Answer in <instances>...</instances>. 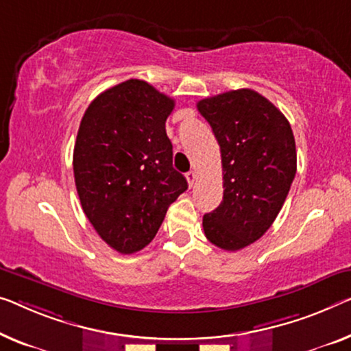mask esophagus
I'll list each match as a JSON object with an SVG mask.
<instances>
[{
    "label": "esophagus",
    "mask_w": 351,
    "mask_h": 351,
    "mask_svg": "<svg viewBox=\"0 0 351 351\" xmlns=\"http://www.w3.org/2000/svg\"><path fill=\"white\" fill-rule=\"evenodd\" d=\"M186 180H187V184H189V187H192L193 182H195V180H197L195 171H189V173L186 175Z\"/></svg>",
    "instance_id": "obj_1"
}]
</instances>
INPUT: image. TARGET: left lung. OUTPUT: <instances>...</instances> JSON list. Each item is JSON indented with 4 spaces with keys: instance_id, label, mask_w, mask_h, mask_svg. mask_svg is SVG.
Returning <instances> with one entry per match:
<instances>
[{
    "instance_id": "left-lung-1",
    "label": "left lung",
    "mask_w": 351,
    "mask_h": 351,
    "mask_svg": "<svg viewBox=\"0 0 351 351\" xmlns=\"http://www.w3.org/2000/svg\"><path fill=\"white\" fill-rule=\"evenodd\" d=\"M221 146L223 198L203 216L209 243L239 250L266 233L296 175L290 123L257 91L234 90L198 101Z\"/></svg>"
}]
</instances>
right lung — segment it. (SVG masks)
Listing matches in <instances>:
<instances>
[{"label": "right lung", "instance_id": "obj_1", "mask_svg": "<svg viewBox=\"0 0 351 351\" xmlns=\"http://www.w3.org/2000/svg\"><path fill=\"white\" fill-rule=\"evenodd\" d=\"M173 107V99L130 78L99 94L78 128V198L99 237L121 254L153 241L167 209L187 189L165 132Z\"/></svg>", "mask_w": 351, "mask_h": 351}]
</instances>
